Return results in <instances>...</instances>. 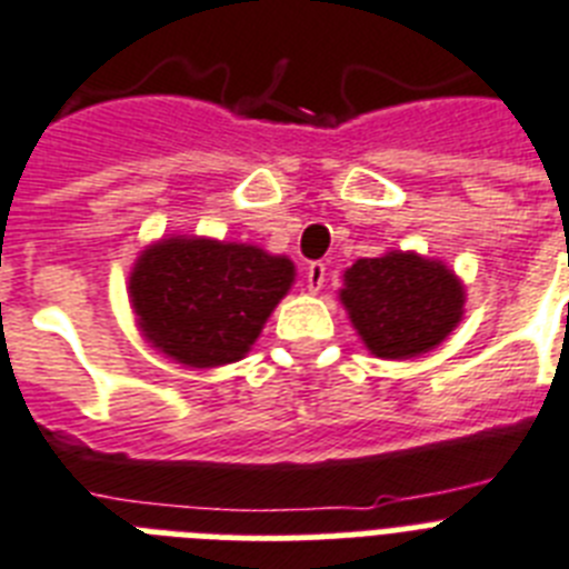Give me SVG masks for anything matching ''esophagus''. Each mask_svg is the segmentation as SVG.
Returning <instances> with one entry per match:
<instances>
[{
	"mask_svg": "<svg viewBox=\"0 0 569 569\" xmlns=\"http://www.w3.org/2000/svg\"><path fill=\"white\" fill-rule=\"evenodd\" d=\"M325 280H327L325 262H309L307 274H303V286H307V292H312V295L321 292V289H325Z\"/></svg>",
	"mask_w": 569,
	"mask_h": 569,
	"instance_id": "34e87169",
	"label": "esophagus"
}]
</instances>
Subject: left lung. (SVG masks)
<instances>
[{"label": "left lung", "instance_id": "1", "mask_svg": "<svg viewBox=\"0 0 569 569\" xmlns=\"http://www.w3.org/2000/svg\"><path fill=\"white\" fill-rule=\"evenodd\" d=\"M339 300L373 357L415 359L459 327L468 298L459 274L441 260L386 251L345 271Z\"/></svg>", "mask_w": 569, "mask_h": 569}]
</instances>
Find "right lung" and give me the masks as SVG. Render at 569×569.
Segmentation results:
<instances>
[{
	"mask_svg": "<svg viewBox=\"0 0 569 569\" xmlns=\"http://www.w3.org/2000/svg\"><path fill=\"white\" fill-rule=\"evenodd\" d=\"M295 283V262L260 244L166 237L140 251L128 298L142 339L183 368L239 362Z\"/></svg>",
	"mask_w": 569,
	"mask_h": 569,
	"instance_id": "obj_1",
	"label": "right lung"
}]
</instances>
